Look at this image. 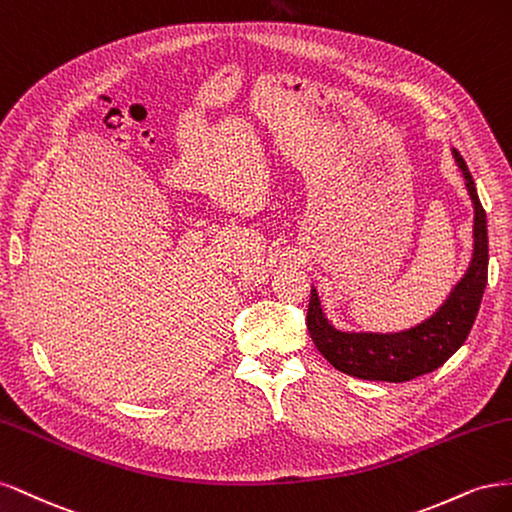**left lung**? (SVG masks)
Here are the masks:
<instances>
[{"mask_svg": "<svg viewBox=\"0 0 512 512\" xmlns=\"http://www.w3.org/2000/svg\"><path fill=\"white\" fill-rule=\"evenodd\" d=\"M474 204V253L470 268L436 315L395 334L340 332L323 317L317 289H310L306 325L312 342L336 370L364 381L404 383L434 372L468 338L487 285V217L464 157L453 148Z\"/></svg>", "mask_w": 512, "mask_h": 512, "instance_id": "obj_1", "label": "left lung"}]
</instances>
